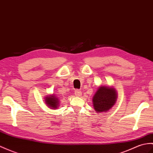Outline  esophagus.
Wrapping results in <instances>:
<instances>
[{
  "label": "esophagus",
  "instance_id": "1",
  "mask_svg": "<svg viewBox=\"0 0 153 153\" xmlns=\"http://www.w3.org/2000/svg\"><path fill=\"white\" fill-rule=\"evenodd\" d=\"M75 95L77 97H79L81 95H82V92H81L80 90H76L75 91Z\"/></svg>",
  "mask_w": 153,
  "mask_h": 153
}]
</instances>
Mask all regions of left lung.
I'll return each instance as SVG.
<instances>
[{
  "label": "left lung",
  "mask_w": 153,
  "mask_h": 153,
  "mask_svg": "<svg viewBox=\"0 0 153 153\" xmlns=\"http://www.w3.org/2000/svg\"><path fill=\"white\" fill-rule=\"evenodd\" d=\"M117 93L113 87L101 85L93 98L94 109L97 113L107 112L115 104Z\"/></svg>",
  "instance_id": "8db88e82"
}]
</instances>
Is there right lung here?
<instances>
[{
    "instance_id": "1",
    "label": "right lung",
    "mask_w": 153,
    "mask_h": 153,
    "mask_svg": "<svg viewBox=\"0 0 153 153\" xmlns=\"http://www.w3.org/2000/svg\"><path fill=\"white\" fill-rule=\"evenodd\" d=\"M45 102L48 107L52 109H56L59 106V98L54 94H49L45 97Z\"/></svg>"
}]
</instances>
